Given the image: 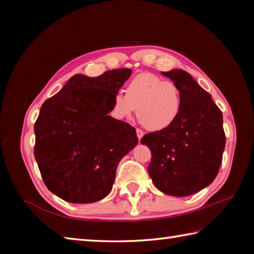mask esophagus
<instances>
[{
  "label": "esophagus",
  "mask_w": 254,
  "mask_h": 254,
  "mask_svg": "<svg viewBox=\"0 0 254 254\" xmlns=\"http://www.w3.org/2000/svg\"><path fill=\"white\" fill-rule=\"evenodd\" d=\"M143 135H144L143 131H142V130H140V128H136V136H137V139L141 140V139H142V136H143Z\"/></svg>",
  "instance_id": "esophagus-1"
}]
</instances>
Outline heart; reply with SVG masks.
<instances>
[{
    "label": "heart",
    "mask_w": 254,
    "mask_h": 254,
    "mask_svg": "<svg viewBox=\"0 0 254 254\" xmlns=\"http://www.w3.org/2000/svg\"><path fill=\"white\" fill-rule=\"evenodd\" d=\"M137 107V118L150 131H162L177 121L183 107L182 93L174 81L151 72L135 76L113 97L111 114L117 120L130 118Z\"/></svg>",
    "instance_id": "1"
}]
</instances>
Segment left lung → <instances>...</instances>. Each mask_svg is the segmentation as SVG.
Masks as SVG:
<instances>
[{
    "mask_svg": "<svg viewBox=\"0 0 254 254\" xmlns=\"http://www.w3.org/2000/svg\"><path fill=\"white\" fill-rule=\"evenodd\" d=\"M161 74L180 89L182 112L170 127L148 133L140 142L151 150L148 171L154 186L167 195L189 196L212 184L220 170L226 142L223 115L187 71Z\"/></svg>",
    "mask_w": 254,
    "mask_h": 254,
    "instance_id": "1",
    "label": "left lung"
}]
</instances>
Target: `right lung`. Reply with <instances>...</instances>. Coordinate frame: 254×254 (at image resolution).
<instances>
[{
    "label": "right lung",
    "mask_w": 254,
    "mask_h": 254,
    "mask_svg": "<svg viewBox=\"0 0 254 254\" xmlns=\"http://www.w3.org/2000/svg\"><path fill=\"white\" fill-rule=\"evenodd\" d=\"M131 69L76 74L47 100L34 124V157L47 188L69 203L110 194L121 159L139 142L135 128L112 118L113 97Z\"/></svg>",
    "instance_id": "right-lung-1"
}]
</instances>
